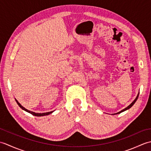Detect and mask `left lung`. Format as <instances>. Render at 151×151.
I'll list each match as a JSON object with an SVG mask.
<instances>
[{"label": "left lung", "instance_id": "left-lung-1", "mask_svg": "<svg viewBox=\"0 0 151 151\" xmlns=\"http://www.w3.org/2000/svg\"><path fill=\"white\" fill-rule=\"evenodd\" d=\"M138 96H139V93H138V95H137V97H136V98L135 99V100H134L132 102V103H131L129 106H127L126 108H124V109H123V110H121V111H119V112H118V113H117V114H120V113H121V112H123V111H125V110H128V109H129V108H130L131 107H132V106L134 105V103H135V102H136V101H137V98H138Z\"/></svg>", "mask_w": 151, "mask_h": 151}]
</instances>
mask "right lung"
Masks as SVG:
<instances>
[{"instance_id":"add662e5","label":"right lung","mask_w":151,"mask_h":151,"mask_svg":"<svg viewBox=\"0 0 151 151\" xmlns=\"http://www.w3.org/2000/svg\"><path fill=\"white\" fill-rule=\"evenodd\" d=\"M15 101L17 102V104L19 106V107H20L21 108H22V110H24V111H27V112H28V113H30V114H31L32 115H35V116H37V117H39V116H44V115H49V114H50L51 113H52L53 112V111H50V112H46V113H42V114H38V113H35V112H33V111H29V110H28L27 109H26V108H24L23 106H22L21 105V104L19 103V102L16 100L15 99Z\"/></svg>"}]
</instances>
